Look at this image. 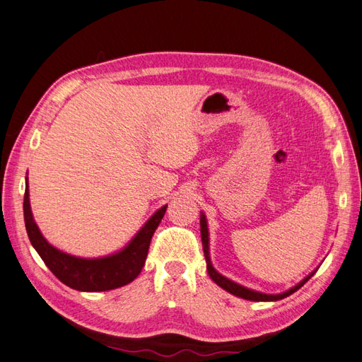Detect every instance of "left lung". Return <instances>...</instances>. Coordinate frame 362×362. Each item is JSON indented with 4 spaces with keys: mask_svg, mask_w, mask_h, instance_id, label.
I'll use <instances>...</instances> for the list:
<instances>
[{
    "mask_svg": "<svg viewBox=\"0 0 362 362\" xmlns=\"http://www.w3.org/2000/svg\"><path fill=\"white\" fill-rule=\"evenodd\" d=\"M200 232H202V243H203V252H204V257H206V264H208V273L211 276L212 281L220 285L223 290L229 291L230 294L233 296H238L241 298H245V300H253V302H272V300H281V298H285L290 294L296 293L298 288L303 286L305 282H308V279L311 276H308L306 279H303V281L296 285L294 288H291V290H288L286 293H282V294H264V293H257V291H253V290H249V288L245 286H241L238 284H235L232 281H229V279L221 276L218 272L215 270V268L212 267L211 264V257H209V233H208V223H206V216L202 214L200 215Z\"/></svg>",
    "mask_w": 362,
    "mask_h": 362,
    "instance_id": "8db88e82",
    "label": "left lung"
}]
</instances>
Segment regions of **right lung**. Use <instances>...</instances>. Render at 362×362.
I'll return each instance as SVG.
<instances>
[{"label":"right lung","mask_w":362,"mask_h":362,"mask_svg":"<svg viewBox=\"0 0 362 362\" xmlns=\"http://www.w3.org/2000/svg\"><path fill=\"white\" fill-rule=\"evenodd\" d=\"M165 211H167V206H162L119 253L98 257V259H81V257L60 252L47 243L42 233L39 232L32 209H30L28 182L24 194V221L30 243L60 282L72 290L88 293L115 290L135 281L146 264L151 236L163 218Z\"/></svg>","instance_id":"1"}]
</instances>
